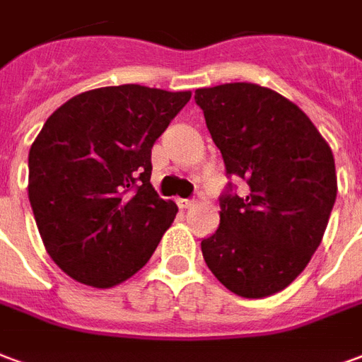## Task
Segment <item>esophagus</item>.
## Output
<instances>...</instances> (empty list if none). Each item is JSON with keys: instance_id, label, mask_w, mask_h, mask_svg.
Segmentation results:
<instances>
[{"instance_id": "1", "label": "esophagus", "mask_w": 362, "mask_h": 362, "mask_svg": "<svg viewBox=\"0 0 362 362\" xmlns=\"http://www.w3.org/2000/svg\"><path fill=\"white\" fill-rule=\"evenodd\" d=\"M178 207L180 209H192L194 207V202H192V199H178Z\"/></svg>"}]
</instances>
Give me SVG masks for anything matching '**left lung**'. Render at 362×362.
<instances>
[{
  "label": "left lung",
  "instance_id": "obj_1",
  "mask_svg": "<svg viewBox=\"0 0 362 362\" xmlns=\"http://www.w3.org/2000/svg\"><path fill=\"white\" fill-rule=\"evenodd\" d=\"M230 176L249 194L222 195L205 263L232 293L261 299L296 280L322 242L338 194L334 155L299 107L270 88L234 82L195 90Z\"/></svg>",
  "mask_w": 362,
  "mask_h": 362
}]
</instances>
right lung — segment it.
<instances>
[{
  "instance_id": "1",
  "label": "right lung",
  "mask_w": 362,
  "mask_h": 362,
  "mask_svg": "<svg viewBox=\"0 0 362 362\" xmlns=\"http://www.w3.org/2000/svg\"><path fill=\"white\" fill-rule=\"evenodd\" d=\"M192 92L140 84L78 93L45 120L28 153V199L65 274L113 288L151 259L178 207L151 186V147Z\"/></svg>"
}]
</instances>
